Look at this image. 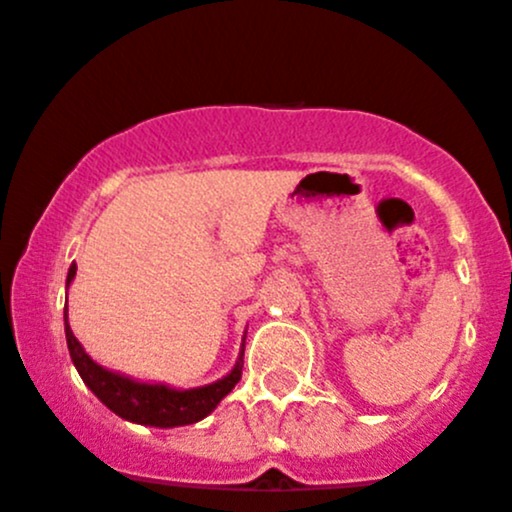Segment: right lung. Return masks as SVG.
Instances as JSON below:
<instances>
[{
    "label": "right lung",
    "instance_id": "right-lung-1",
    "mask_svg": "<svg viewBox=\"0 0 512 512\" xmlns=\"http://www.w3.org/2000/svg\"><path fill=\"white\" fill-rule=\"evenodd\" d=\"M77 275V265L69 267L67 287L72 285ZM64 335H67L69 357L77 367L79 377L89 390L99 398V403L107 405L114 415L122 420H130L137 425H150V428H180V425L200 423L202 418L212 413L220 405L225 395L232 393L242 377V355H245V337H242L240 357L235 367L220 380L200 388H170L165 382H142L130 375L114 372L94 362L84 352L82 342L74 337L67 320V305H64Z\"/></svg>",
    "mask_w": 512,
    "mask_h": 512
}]
</instances>
